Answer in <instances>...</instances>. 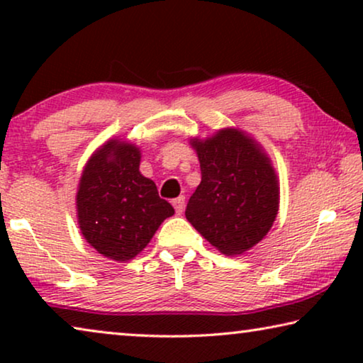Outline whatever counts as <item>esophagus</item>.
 I'll use <instances>...</instances> for the list:
<instances>
[{"label":"esophagus","instance_id":"esophagus-1","mask_svg":"<svg viewBox=\"0 0 363 363\" xmlns=\"http://www.w3.org/2000/svg\"><path fill=\"white\" fill-rule=\"evenodd\" d=\"M172 203H173V206H175V211L178 213V215H182L183 210H185V196H178Z\"/></svg>","mask_w":363,"mask_h":363}]
</instances>
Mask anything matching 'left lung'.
Returning <instances> with one entry per match:
<instances>
[{
    "label": "left lung",
    "instance_id": "1",
    "mask_svg": "<svg viewBox=\"0 0 363 363\" xmlns=\"http://www.w3.org/2000/svg\"><path fill=\"white\" fill-rule=\"evenodd\" d=\"M201 183L185 216L223 255H241L271 230L279 208V186L269 158L236 128L193 142Z\"/></svg>",
    "mask_w": 363,
    "mask_h": 363
}]
</instances>
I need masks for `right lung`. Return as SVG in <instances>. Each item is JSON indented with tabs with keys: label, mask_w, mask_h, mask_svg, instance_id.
<instances>
[{
	"label": "right lung",
	"mask_w": 363,
	"mask_h": 363,
	"mask_svg": "<svg viewBox=\"0 0 363 363\" xmlns=\"http://www.w3.org/2000/svg\"><path fill=\"white\" fill-rule=\"evenodd\" d=\"M135 145L111 140L84 168L77 216L84 238L108 259L135 257L175 210L158 196L157 185L138 172Z\"/></svg>",
	"instance_id": "1"
}]
</instances>
